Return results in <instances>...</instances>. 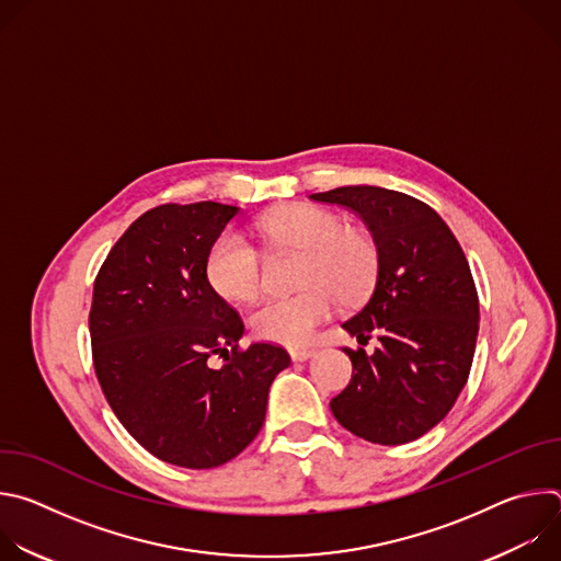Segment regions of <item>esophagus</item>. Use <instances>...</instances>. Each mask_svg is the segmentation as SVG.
Masks as SVG:
<instances>
[{"mask_svg":"<svg viewBox=\"0 0 561 561\" xmlns=\"http://www.w3.org/2000/svg\"><path fill=\"white\" fill-rule=\"evenodd\" d=\"M288 355L293 357V362H306L308 357L314 355V348H310V346H288Z\"/></svg>","mask_w":561,"mask_h":561,"instance_id":"obj_1","label":"esophagus"}]
</instances>
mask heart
I'll use <instances>...</instances> for the list:
<instances>
[{
    "label": "heart",
    "instance_id": "heart-1",
    "mask_svg": "<svg viewBox=\"0 0 561 561\" xmlns=\"http://www.w3.org/2000/svg\"><path fill=\"white\" fill-rule=\"evenodd\" d=\"M257 230L271 244L304 249L297 293L268 295L251 312L253 331L271 342L301 344L331 314L337 299L359 301L373 286L379 255L373 239L319 206L279 208L260 219ZM206 279L226 299L247 301L262 288V255L234 228L221 230L206 255Z\"/></svg>",
    "mask_w": 561,
    "mask_h": 561
}]
</instances>
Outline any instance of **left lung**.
<instances>
[{
  "label": "left lung",
  "instance_id": "1",
  "mask_svg": "<svg viewBox=\"0 0 561 561\" xmlns=\"http://www.w3.org/2000/svg\"><path fill=\"white\" fill-rule=\"evenodd\" d=\"M310 199L359 215L379 255L370 297L342 327L359 344L377 333L381 346L344 348L353 377L331 411L366 442L409 444L448 415L468 381L479 331L468 260L446 221L407 193L342 186Z\"/></svg>",
  "mask_w": 561,
  "mask_h": 561
}]
</instances>
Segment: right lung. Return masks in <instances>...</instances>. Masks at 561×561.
I'll return each mask as SVG.
<instances>
[{"label": "right lung", "mask_w": 561, "mask_h": 561, "mask_svg": "<svg viewBox=\"0 0 561 561\" xmlns=\"http://www.w3.org/2000/svg\"><path fill=\"white\" fill-rule=\"evenodd\" d=\"M237 215L197 202L137 217L95 277L89 314L95 375L122 426L157 459L195 470L257 437L268 388L290 364L271 342L239 348L242 317L206 279L208 249ZM215 354L221 367L209 366Z\"/></svg>", "instance_id": "right-lung-1"}]
</instances>
